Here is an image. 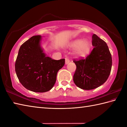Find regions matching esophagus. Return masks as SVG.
Segmentation results:
<instances>
[{
	"label": "esophagus",
	"mask_w": 127,
	"mask_h": 127,
	"mask_svg": "<svg viewBox=\"0 0 127 127\" xmlns=\"http://www.w3.org/2000/svg\"><path fill=\"white\" fill-rule=\"evenodd\" d=\"M69 62H70V60L68 58H65V64H68Z\"/></svg>",
	"instance_id": "obj_1"
}]
</instances>
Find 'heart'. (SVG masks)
I'll return each instance as SVG.
<instances>
[{
	"label": "heart",
	"instance_id": "1",
	"mask_svg": "<svg viewBox=\"0 0 127 127\" xmlns=\"http://www.w3.org/2000/svg\"><path fill=\"white\" fill-rule=\"evenodd\" d=\"M70 46L73 48H76L75 53L78 56H83L89 53L90 48L89 42L84 39H77L72 41L70 43Z\"/></svg>",
	"mask_w": 127,
	"mask_h": 127
}]
</instances>
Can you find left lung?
<instances>
[{
  "label": "left lung",
  "mask_w": 127,
  "mask_h": 127,
  "mask_svg": "<svg viewBox=\"0 0 127 127\" xmlns=\"http://www.w3.org/2000/svg\"><path fill=\"white\" fill-rule=\"evenodd\" d=\"M93 51L85 59L73 62L76 69L73 76L75 85L83 90H92L102 85L110 75L112 60L107 43L94 34Z\"/></svg>",
  "instance_id": "1"
}]
</instances>
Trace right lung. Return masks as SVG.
I'll return each instance as SVG.
<instances>
[{
    "label": "right lung",
    "mask_w": 127,
    "mask_h": 127,
    "mask_svg": "<svg viewBox=\"0 0 127 127\" xmlns=\"http://www.w3.org/2000/svg\"><path fill=\"white\" fill-rule=\"evenodd\" d=\"M41 36H34L21 46L15 62V71L21 84L27 90L45 93L55 84L57 74L65 59L54 60L47 57L41 46Z\"/></svg>",
    "instance_id": "1"
}]
</instances>
